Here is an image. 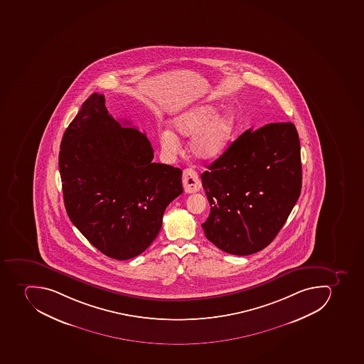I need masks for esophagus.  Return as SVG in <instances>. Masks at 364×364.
Wrapping results in <instances>:
<instances>
[{"label": "esophagus", "instance_id": "1", "mask_svg": "<svg viewBox=\"0 0 364 364\" xmlns=\"http://www.w3.org/2000/svg\"><path fill=\"white\" fill-rule=\"evenodd\" d=\"M183 186L186 193H197L200 189L202 183L199 180L198 175L193 169H184L183 171Z\"/></svg>", "mask_w": 364, "mask_h": 364}]
</instances>
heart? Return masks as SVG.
<instances>
[{"label": "heart", "instance_id": "1", "mask_svg": "<svg viewBox=\"0 0 364 364\" xmlns=\"http://www.w3.org/2000/svg\"><path fill=\"white\" fill-rule=\"evenodd\" d=\"M213 105H200L178 114L173 128L181 137H193L189 152L199 161H213L223 156L236 129L235 117L230 112L218 114ZM160 146L167 154H174L180 147L176 134L164 130L159 136Z\"/></svg>", "mask_w": 364, "mask_h": 364}]
</instances>
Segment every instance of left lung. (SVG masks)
I'll use <instances>...</instances> for the list:
<instances>
[{
    "label": "left lung",
    "instance_id": "obj_1",
    "mask_svg": "<svg viewBox=\"0 0 364 364\" xmlns=\"http://www.w3.org/2000/svg\"><path fill=\"white\" fill-rule=\"evenodd\" d=\"M211 212L205 236L227 254L247 256L274 240L302 188L299 134L293 123H269L240 136L204 171Z\"/></svg>",
    "mask_w": 364,
    "mask_h": 364
}]
</instances>
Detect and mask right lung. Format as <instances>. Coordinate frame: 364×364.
I'll use <instances>...</instances> for the list:
<instances>
[{"instance_id": "add662e5", "label": "right lung", "mask_w": 364, "mask_h": 364, "mask_svg": "<svg viewBox=\"0 0 364 364\" xmlns=\"http://www.w3.org/2000/svg\"><path fill=\"white\" fill-rule=\"evenodd\" d=\"M152 160L146 134L114 119L104 95H90L63 134L58 168L68 215L110 258L146 250L166 208L183 193L182 171Z\"/></svg>"}]
</instances>
